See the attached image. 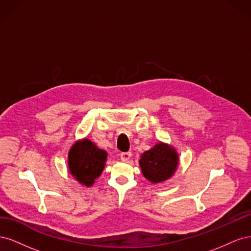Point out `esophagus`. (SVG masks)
Masks as SVG:
<instances>
[{
    "instance_id": "34e87169",
    "label": "esophagus",
    "mask_w": 251,
    "mask_h": 251,
    "mask_svg": "<svg viewBox=\"0 0 251 251\" xmlns=\"http://www.w3.org/2000/svg\"><path fill=\"white\" fill-rule=\"evenodd\" d=\"M131 156H132L131 151H124V153L120 154V159L123 161H127V160H130Z\"/></svg>"
}]
</instances>
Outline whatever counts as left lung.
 I'll return each instance as SVG.
<instances>
[{
	"instance_id": "obj_1",
	"label": "left lung",
	"mask_w": 251,
	"mask_h": 251,
	"mask_svg": "<svg viewBox=\"0 0 251 251\" xmlns=\"http://www.w3.org/2000/svg\"><path fill=\"white\" fill-rule=\"evenodd\" d=\"M143 176L153 183L169 179L177 169L178 155L168 144L158 143L144 151L139 161Z\"/></svg>"
}]
</instances>
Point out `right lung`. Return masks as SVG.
I'll return each mask as SVG.
<instances>
[{
  "mask_svg": "<svg viewBox=\"0 0 251 251\" xmlns=\"http://www.w3.org/2000/svg\"><path fill=\"white\" fill-rule=\"evenodd\" d=\"M107 153L88 139L77 141L69 151V170L79 183L91 186L103 171Z\"/></svg>",
  "mask_w": 251,
  "mask_h": 251,
  "instance_id": "right-lung-1",
  "label": "right lung"
}]
</instances>
